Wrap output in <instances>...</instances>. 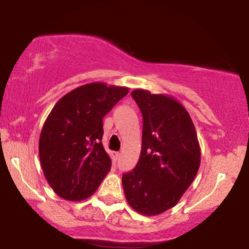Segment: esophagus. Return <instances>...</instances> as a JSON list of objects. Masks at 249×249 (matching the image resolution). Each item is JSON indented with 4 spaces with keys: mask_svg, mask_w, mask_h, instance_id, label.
<instances>
[{
    "mask_svg": "<svg viewBox=\"0 0 249 249\" xmlns=\"http://www.w3.org/2000/svg\"><path fill=\"white\" fill-rule=\"evenodd\" d=\"M115 158H116V159L121 158V153H119V152H115Z\"/></svg>",
    "mask_w": 249,
    "mask_h": 249,
    "instance_id": "34e87169",
    "label": "esophagus"
}]
</instances>
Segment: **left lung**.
<instances>
[{"label":"left lung","instance_id":"1","mask_svg":"<svg viewBox=\"0 0 249 249\" xmlns=\"http://www.w3.org/2000/svg\"><path fill=\"white\" fill-rule=\"evenodd\" d=\"M142 115V152L123 174L125 198L136 212L154 216L176 206L196 178L201 151L190 113L172 96L137 89Z\"/></svg>","mask_w":249,"mask_h":249}]
</instances>
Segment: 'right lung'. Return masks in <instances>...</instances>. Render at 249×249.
<instances>
[{
  "mask_svg": "<svg viewBox=\"0 0 249 249\" xmlns=\"http://www.w3.org/2000/svg\"><path fill=\"white\" fill-rule=\"evenodd\" d=\"M127 93L126 87L89 83L63 96L47 117L39 160L48 184L62 199L89 198L110 172L111 158L102 144L103 117Z\"/></svg>",
  "mask_w": 249,
  "mask_h": 249,
  "instance_id": "right-lung-1",
  "label": "right lung"
}]
</instances>
